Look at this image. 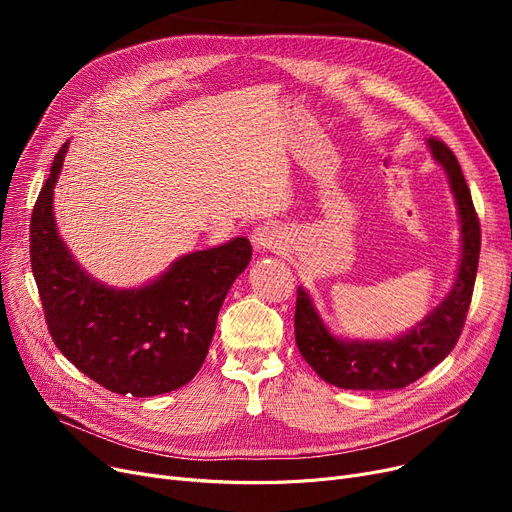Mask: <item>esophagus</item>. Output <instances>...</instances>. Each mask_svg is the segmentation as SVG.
Returning a JSON list of instances; mask_svg holds the SVG:
<instances>
[{"instance_id": "1", "label": "esophagus", "mask_w": 512, "mask_h": 512, "mask_svg": "<svg viewBox=\"0 0 512 512\" xmlns=\"http://www.w3.org/2000/svg\"><path fill=\"white\" fill-rule=\"evenodd\" d=\"M251 240H253V247L259 249V251H265V249H278L280 247V232L276 226L272 224H263V226H257L251 234Z\"/></svg>"}]
</instances>
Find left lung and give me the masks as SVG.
<instances>
[{
    "label": "left lung",
    "mask_w": 512,
    "mask_h": 512,
    "mask_svg": "<svg viewBox=\"0 0 512 512\" xmlns=\"http://www.w3.org/2000/svg\"><path fill=\"white\" fill-rule=\"evenodd\" d=\"M432 157L444 168L459 209L461 261L444 301L419 324L392 340H346L321 321L309 292L299 286L294 338L303 359L321 380L346 390H398L436 367L459 340L471 305L481 249L479 220L471 191L454 153L438 139H427Z\"/></svg>",
    "instance_id": "left-lung-1"
}]
</instances>
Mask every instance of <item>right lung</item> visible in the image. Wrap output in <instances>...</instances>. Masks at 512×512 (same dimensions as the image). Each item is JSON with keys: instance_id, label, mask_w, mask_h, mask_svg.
I'll return each instance as SVG.
<instances>
[{"instance_id": "add662e5", "label": "right lung", "mask_w": 512, "mask_h": 512, "mask_svg": "<svg viewBox=\"0 0 512 512\" xmlns=\"http://www.w3.org/2000/svg\"><path fill=\"white\" fill-rule=\"evenodd\" d=\"M68 143L31 218V267L49 334L60 353L116 394L172 392L201 369L226 294L251 261L245 236L188 253L141 288H112L91 278L70 255L53 218V186Z\"/></svg>"}]
</instances>
